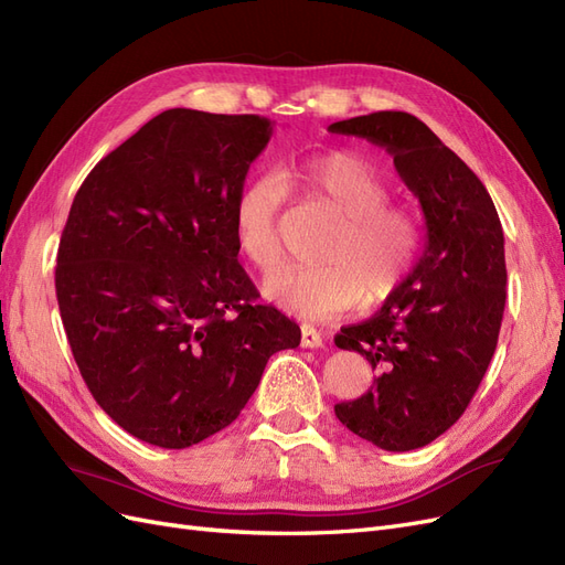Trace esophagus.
<instances>
[{"label":"esophagus","instance_id":"obj_1","mask_svg":"<svg viewBox=\"0 0 565 565\" xmlns=\"http://www.w3.org/2000/svg\"><path fill=\"white\" fill-rule=\"evenodd\" d=\"M301 347L303 349H320L322 347V337L311 324H303L301 328Z\"/></svg>","mask_w":565,"mask_h":565}]
</instances>
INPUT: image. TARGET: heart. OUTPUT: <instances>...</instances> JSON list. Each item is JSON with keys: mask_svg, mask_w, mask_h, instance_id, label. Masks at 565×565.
Returning <instances> with one entry per match:
<instances>
[{"mask_svg": "<svg viewBox=\"0 0 565 565\" xmlns=\"http://www.w3.org/2000/svg\"><path fill=\"white\" fill-rule=\"evenodd\" d=\"M280 180L328 207L339 228L324 245L318 268H292L266 280L264 295L278 309L328 320L355 306H377L403 287L422 247V224L413 210L388 204V185L353 152H320L295 162ZM285 188L276 177L252 179L233 202V235L243 259L256 270H276L285 249L278 214Z\"/></svg>", "mask_w": 565, "mask_h": 565, "instance_id": "heart-1", "label": "heart"}]
</instances>
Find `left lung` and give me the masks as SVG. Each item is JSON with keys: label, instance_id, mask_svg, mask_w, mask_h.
<instances>
[{"label": "left lung", "instance_id": "1", "mask_svg": "<svg viewBox=\"0 0 565 565\" xmlns=\"http://www.w3.org/2000/svg\"><path fill=\"white\" fill-rule=\"evenodd\" d=\"M328 129L384 148L426 224L424 252L398 292L334 337L377 370L365 396L337 403L334 415L382 450L424 448L465 413L498 347L507 301L500 216L481 179L415 115L382 110Z\"/></svg>", "mask_w": 565, "mask_h": 565}]
</instances>
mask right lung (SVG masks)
Masks as SVG:
<instances>
[{"mask_svg": "<svg viewBox=\"0 0 565 565\" xmlns=\"http://www.w3.org/2000/svg\"><path fill=\"white\" fill-rule=\"evenodd\" d=\"M273 134L259 115L172 108L84 179L61 235L56 297L96 403L181 450L241 415L299 324L237 264L233 202Z\"/></svg>", "mask_w": 565, "mask_h": 565, "instance_id": "right-lung-1", "label": "right lung"}]
</instances>
